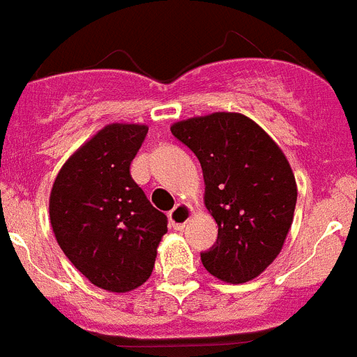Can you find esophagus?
Here are the masks:
<instances>
[{
  "label": "esophagus",
  "instance_id": "esophagus-1",
  "mask_svg": "<svg viewBox=\"0 0 357 357\" xmlns=\"http://www.w3.org/2000/svg\"><path fill=\"white\" fill-rule=\"evenodd\" d=\"M193 216V207L189 204H178L175 209L169 213V222H172V227L175 230H182L185 227V223L191 220Z\"/></svg>",
  "mask_w": 357,
  "mask_h": 357
}]
</instances>
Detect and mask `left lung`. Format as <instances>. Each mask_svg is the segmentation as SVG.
Listing matches in <instances>:
<instances>
[{
  "label": "left lung",
  "mask_w": 357,
  "mask_h": 357,
  "mask_svg": "<svg viewBox=\"0 0 357 357\" xmlns=\"http://www.w3.org/2000/svg\"><path fill=\"white\" fill-rule=\"evenodd\" d=\"M172 134L198 157L218 239L202 252L216 279L243 284L275 261L293 223L296 182L279 144L239 112L182 119Z\"/></svg>",
  "instance_id": "obj_1"
}]
</instances>
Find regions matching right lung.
I'll return each mask as SVG.
<instances>
[{"mask_svg":"<svg viewBox=\"0 0 357 357\" xmlns=\"http://www.w3.org/2000/svg\"><path fill=\"white\" fill-rule=\"evenodd\" d=\"M148 127L110 123L64 162L50 195L59 247L98 288L127 293L151 275L166 214L130 176Z\"/></svg>","mask_w":357,"mask_h":357,"instance_id":"1","label":"right lung"}]
</instances>
